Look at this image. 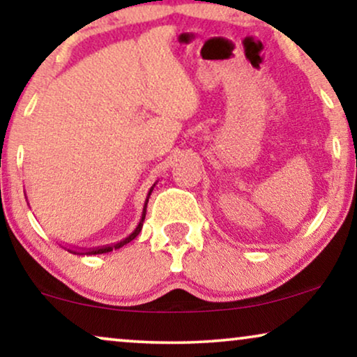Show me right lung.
<instances>
[{
	"instance_id": "obj_1",
	"label": "right lung",
	"mask_w": 357,
	"mask_h": 357,
	"mask_svg": "<svg viewBox=\"0 0 357 357\" xmlns=\"http://www.w3.org/2000/svg\"><path fill=\"white\" fill-rule=\"evenodd\" d=\"M157 184V183H155ZM155 184L150 188L149 194H147V199H145V204H144V210H142V217H140V222L137 227H135V229L130 233L128 238H124L123 241H119V243L116 244H112V245H105V248H97V249H92V250H87V252H80V250H76V249H68V252L71 254H77V255H97V254H107V252H112V250H116L119 248H123V245H126L128 243H130V241L135 239V236H137L140 233V229H142V225H144V220H145V213H147V204H149V197L150 194H152V190L155 188Z\"/></svg>"
}]
</instances>
